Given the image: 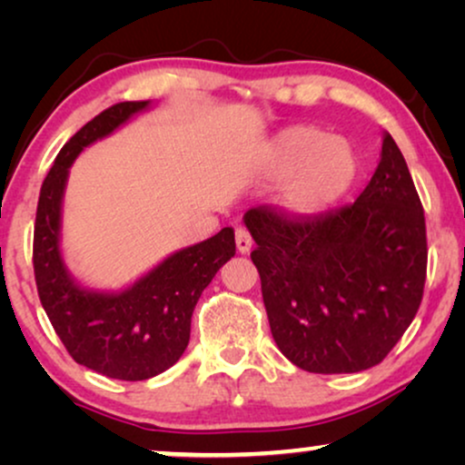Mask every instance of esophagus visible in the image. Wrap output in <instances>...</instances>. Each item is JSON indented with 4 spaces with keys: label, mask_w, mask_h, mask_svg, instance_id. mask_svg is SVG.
Listing matches in <instances>:
<instances>
[{
    "label": "esophagus",
    "mask_w": 465,
    "mask_h": 465,
    "mask_svg": "<svg viewBox=\"0 0 465 465\" xmlns=\"http://www.w3.org/2000/svg\"><path fill=\"white\" fill-rule=\"evenodd\" d=\"M234 243H237V252L239 253H247L252 250V237L245 228H237L234 231Z\"/></svg>",
    "instance_id": "esophagus-1"
}]
</instances>
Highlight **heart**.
Listing matches in <instances>:
<instances>
[{"label":"heart","instance_id":"b5f03b06","mask_svg":"<svg viewBox=\"0 0 465 465\" xmlns=\"http://www.w3.org/2000/svg\"><path fill=\"white\" fill-rule=\"evenodd\" d=\"M262 167L272 177L290 175L283 205L296 213H315L347 193L358 173V158L342 139H328L313 126H292L262 148Z\"/></svg>","mask_w":465,"mask_h":465}]
</instances>
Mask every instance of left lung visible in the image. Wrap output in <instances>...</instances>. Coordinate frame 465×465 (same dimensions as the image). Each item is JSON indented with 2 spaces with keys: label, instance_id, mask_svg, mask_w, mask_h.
<instances>
[{
  "label": "left lung",
  "instance_id": "8db88e82",
  "mask_svg": "<svg viewBox=\"0 0 465 465\" xmlns=\"http://www.w3.org/2000/svg\"><path fill=\"white\" fill-rule=\"evenodd\" d=\"M243 222L272 339L292 364L341 374L385 360L415 320L428 269L423 207L390 133L353 203L313 215L260 205Z\"/></svg>",
  "mask_w": 465,
  "mask_h": 465
}]
</instances>
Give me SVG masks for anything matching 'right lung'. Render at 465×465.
Wrapping results in <instances>:
<instances>
[{
	"instance_id": "add662e5",
	"label": "right lung",
	"mask_w": 465,
	"mask_h": 465,
	"mask_svg": "<svg viewBox=\"0 0 465 465\" xmlns=\"http://www.w3.org/2000/svg\"><path fill=\"white\" fill-rule=\"evenodd\" d=\"M148 107L150 101H124L82 126L48 171L35 213V283L54 332L78 364L120 381L152 379L182 358L203 290L234 256V231L226 226L212 239L171 253L124 290H91L69 272L61 253L69 167L82 150Z\"/></svg>"
}]
</instances>
